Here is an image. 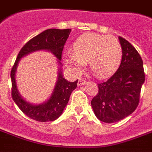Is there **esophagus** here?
Returning <instances> with one entry per match:
<instances>
[{
	"label": "esophagus",
	"mask_w": 152,
	"mask_h": 152,
	"mask_svg": "<svg viewBox=\"0 0 152 152\" xmlns=\"http://www.w3.org/2000/svg\"><path fill=\"white\" fill-rule=\"evenodd\" d=\"M86 82H87L86 80L83 79V78H80V79L78 80V86H83V85L86 84Z\"/></svg>",
	"instance_id": "esophagus-1"
}]
</instances>
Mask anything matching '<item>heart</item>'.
Masks as SVG:
<instances>
[{"instance_id": "b5f03b06", "label": "heart", "mask_w": 152, "mask_h": 152, "mask_svg": "<svg viewBox=\"0 0 152 152\" xmlns=\"http://www.w3.org/2000/svg\"><path fill=\"white\" fill-rule=\"evenodd\" d=\"M72 50L64 55L67 66L79 73L88 62L90 70L100 78L113 74L122 58L121 43L113 36L86 33L75 40Z\"/></svg>"}]
</instances>
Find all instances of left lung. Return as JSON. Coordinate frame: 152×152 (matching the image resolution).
<instances>
[{"label":"left lung","instance_id":"obj_1","mask_svg":"<svg viewBox=\"0 0 152 152\" xmlns=\"http://www.w3.org/2000/svg\"><path fill=\"white\" fill-rule=\"evenodd\" d=\"M122 59L118 70L107 81L98 84L99 91L91 101L99 121L114 123L132 114L139 103L145 81L142 59L136 49L119 37Z\"/></svg>","mask_w":152,"mask_h":152}]
</instances>
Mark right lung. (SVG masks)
<instances>
[{
    "label": "right lung",
    "instance_id": "obj_1",
    "mask_svg": "<svg viewBox=\"0 0 152 152\" xmlns=\"http://www.w3.org/2000/svg\"><path fill=\"white\" fill-rule=\"evenodd\" d=\"M71 31L72 29L60 30L51 28L31 38L20 50L12 67L10 72L12 99L22 112L34 121L47 122L55 121L59 117L68 102L71 94L77 87L78 80L74 82H69L63 78L62 72H59L56 86L50 99L42 104L32 105L22 99L16 87L15 75L18 62L22 57L27 55L28 53L37 50H46L52 52L58 59V63L61 64L60 61L62 59L64 45L69 37Z\"/></svg>",
    "mask_w": 152,
    "mask_h": 152
}]
</instances>
